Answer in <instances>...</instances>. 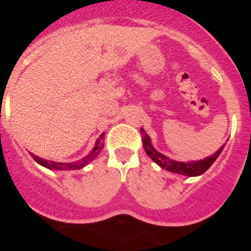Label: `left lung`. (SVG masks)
Here are the masks:
<instances>
[{"mask_svg": "<svg viewBox=\"0 0 251 251\" xmlns=\"http://www.w3.org/2000/svg\"><path fill=\"white\" fill-rule=\"evenodd\" d=\"M141 132V138H143V145L144 149H145V152L156 163L160 168L163 169H167V171L172 172V173H177L182 174V176H188V177H195V176H201L204 172L211 167V165L215 163L219 155L221 154L224 147L220 148L215 154L210 155L208 158L203 159V160H197V162H188V163H183V162H176V160H172L168 156L163 155L160 152L156 151L154 148H152L151 143H150V138L148 136V134L144 131V128H140Z\"/></svg>", "mask_w": 251, "mask_h": 251, "instance_id": "left-lung-1", "label": "left lung"}]
</instances>
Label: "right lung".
<instances>
[{
    "label": "right lung",
    "mask_w": 251,
    "mask_h": 251,
    "mask_svg": "<svg viewBox=\"0 0 251 251\" xmlns=\"http://www.w3.org/2000/svg\"><path fill=\"white\" fill-rule=\"evenodd\" d=\"M104 132H102L101 136H100L97 140H96L95 144V148L91 152H89L88 155H86L84 158H82L80 160H77V162L74 163H58V162H51V160H45V159H41L39 156L34 155L31 154L32 158H34L35 162H38L39 164H41L43 167H47L49 169H53V171H75V169H80V168H83L84 165L88 164L89 162H92L93 159L96 156L99 155L101 150L103 149V145H104Z\"/></svg>",
    "instance_id": "obj_1"
}]
</instances>
